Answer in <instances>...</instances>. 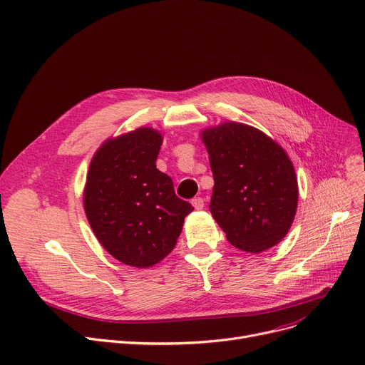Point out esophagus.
<instances>
[{"instance_id": "obj_1", "label": "esophagus", "mask_w": 365, "mask_h": 365, "mask_svg": "<svg viewBox=\"0 0 365 365\" xmlns=\"http://www.w3.org/2000/svg\"><path fill=\"white\" fill-rule=\"evenodd\" d=\"M191 205L195 206L196 209H202L205 206V200L202 197H195V199L191 200Z\"/></svg>"}]
</instances>
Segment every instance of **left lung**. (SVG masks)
<instances>
[{"label": "left lung", "mask_w": 365, "mask_h": 365, "mask_svg": "<svg viewBox=\"0 0 365 365\" xmlns=\"http://www.w3.org/2000/svg\"><path fill=\"white\" fill-rule=\"evenodd\" d=\"M213 174L209 210L240 250L280 243L294 220L297 180L284 150L253 126L227 122L202 133Z\"/></svg>", "instance_id": "8db88e82"}]
</instances>
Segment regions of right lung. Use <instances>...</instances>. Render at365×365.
Listing matches in <instances>:
<instances>
[{"mask_svg": "<svg viewBox=\"0 0 365 365\" xmlns=\"http://www.w3.org/2000/svg\"><path fill=\"white\" fill-rule=\"evenodd\" d=\"M162 135L152 128L106 141L94 155L83 207L101 246L122 264L145 268L177 245L192 212L156 168Z\"/></svg>", "mask_w": 365, "mask_h": 365, "instance_id": "right-lung-1", "label": "right lung"}]
</instances>
